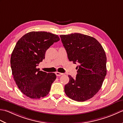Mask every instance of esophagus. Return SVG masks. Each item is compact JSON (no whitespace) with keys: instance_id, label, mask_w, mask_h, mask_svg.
I'll use <instances>...</instances> for the list:
<instances>
[{"instance_id":"34e87169","label":"esophagus","mask_w":123,"mask_h":123,"mask_svg":"<svg viewBox=\"0 0 123 123\" xmlns=\"http://www.w3.org/2000/svg\"><path fill=\"white\" fill-rule=\"evenodd\" d=\"M55 74H56V76H61V75L63 74H62V73H60V72H56Z\"/></svg>"}]
</instances>
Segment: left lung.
I'll list each match as a JSON object with an SVG mask.
<instances>
[{"instance_id":"1","label":"left lung","mask_w":123,"mask_h":123,"mask_svg":"<svg viewBox=\"0 0 123 123\" xmlns=\"http://www.w3.org/2000/svg\"><path fill=\"white\" fill-rule=\"evenodd\" d=\"M70 61L79 66L76 77L69 75L65 85L67 96L72 100L85 101L100 90L107 73L105 52L99 42L91 36L74 33L60 35Z\"/></svg>"}]
</instances>
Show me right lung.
I'll return each instance as SVG.
<instances>
[{
	"label": "right lung",
	"mask_w": 123,
	"mask_h": 123,
	"mask_svg": "<svg viewBox=\"0 0 123 123\" xmlns=\"http://www.w3.org/2000/svg\"><path fill=\"white\" fill-rule=\"evenodd\" d=\"M59 40L51 33L31 32L16 44L10 57L12 74L19 90L28 97L39 99L49 94L56 75L40 71L37 66L45 59L47 49Z\"/></svg>",
	"instance_id": "obj_1"
}]
</instances>
